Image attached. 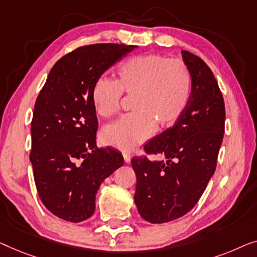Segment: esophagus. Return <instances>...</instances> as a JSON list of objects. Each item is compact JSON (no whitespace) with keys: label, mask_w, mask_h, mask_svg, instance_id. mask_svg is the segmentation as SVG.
I'll list each match as a JSON object with an SVG mask.
<instances>
[{"label":"esophagus","mask_w":257,"mask_h":257,"mask_svg":"<svg viewBox=\"0 0 257 257\" xmlns=\"http://www.w3.org/2000/svg\"><path fill=\"white\" fill-rule=\"evenodd\" d=\"M123 160L125 163H130V161H132V155L128 154V153H124L123 154Z\"/></svg>","instance_id":"34e87169"}]
</instances>
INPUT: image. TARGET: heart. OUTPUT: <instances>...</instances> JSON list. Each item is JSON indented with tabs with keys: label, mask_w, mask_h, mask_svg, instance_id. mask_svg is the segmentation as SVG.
<instances>
[{
	"label": "heart",
	"mask_w": 257,
	"mask_h": 257,
	"mask_svg": "<svg viewBox=\"0 0 257 257\" xmlns=\"http://www.w3.org/2000/svg\"><path fill=\"white\" fill-rule=\"evenodd\" d=\"M116 81L97 79L92 89L95 113L113 116L120 109L122 93L134 95V113L106 125L101 140L122 151H133L153 135L155 127L169 128L186 109L192 89L189 67L183 60L162 55H141L125 60Z\"/></svg>",
	"instance_id": "obj_1"
}]
</instances>
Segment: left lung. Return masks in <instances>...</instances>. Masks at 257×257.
I'll list each match as a JSON object with an SVG mask.
<instances>
[{"label": "left lung", "instance_id": "8db88e82", "mask_svg": "<svg viewBox=\"0 0 257 257\" xmlns=\"http://www.w3.org/2000/svg\"><path fill=\"white\" fill-rule=\"evenodd\" d=\"M182 56L192 79L186 109L144 146L147 154L164 155L166 162L132 160L137 180L134 200L151 223L172 221L194 207L214 175L225 133V102L211 68L189 51L183 50Z\"/></svg>", "mask_w": 257, "mask_h": 257}]
</instances>
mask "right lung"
Listing matches in <instances>:
<instances>
[{"label": "right lung", "instance_id": "obj_1", "mask_svg": "<svg viewBox=\"0 0 257 257\" xmlns=\"http://www.w3.org/2000/svg\"><path fill=\"white\" fill-rule=\"evenodd\" d=\"M135 45L93 44L61 57L36 100L30 162L39 198L58 218L81 222L95 209L97 190L123 165L121 153L96 147L92 89Z\"/></svg>", "mask_w": 257, "mask_h": 257}]
</instances>
